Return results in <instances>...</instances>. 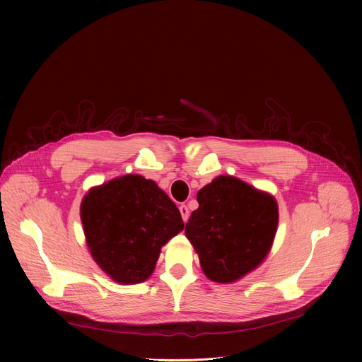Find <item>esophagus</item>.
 <instances>
[{"instance_id":"34e87169","label":"esophagus","mask_w":362,"mask_h":362,"mask_svg":"<svg viewBox=\"0 0 362 362\" xmlns=\"http://www.w3.org/2000/svg\"><path fill=\"white\" fill-rule=\"evenodd\" d=\"M179 210H180V214H182V220L186 223L187 218H189V210H187V206H186L185 204H182V205L179 206Z\"/></svg>"}]
</instances>
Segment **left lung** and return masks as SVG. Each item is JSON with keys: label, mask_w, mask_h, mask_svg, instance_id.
Instances as JSON below:
<instances>
[{"label": "left lung", "mask_w": 362, "mask_h": 362, "mask_svg": "<svg viewBox=\"0 0 362 362\" xmlns=\"http://www.w3.org/2000/svg\"><path fill=\"white\" fill-rule=\"evenodd\" d=\"M198 210L186 223V238L208 279L232 283L269 254L276 235L277 202L232 176H218L197 195Z\"/></svg>", "instance_id": "1"}]
</instances>
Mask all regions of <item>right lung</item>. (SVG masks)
I'll use <instances>...</instances> for the list:
<instances>
[{
    "label": "right lung",
    "mask_w": 362,
    "mask_h": 362,
    "mask_svg": "<svg viewBox=\"0 0 362 362\" xmlns=\"http://www.w3.org/2000/svg\"><path fill=\"white\" fill-rule=\"evenodd\" d=\"M81 218L93 259L124 284L146 280L161 246L183 230L176 204L156 182L139 175L90 189L82 201Z\"/></svg>",
    "instance_id": "obj_1"
}]
</instances>
